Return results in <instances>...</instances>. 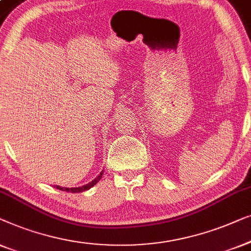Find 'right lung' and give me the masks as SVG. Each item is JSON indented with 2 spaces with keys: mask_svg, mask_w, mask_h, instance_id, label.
I'll use <instances>...</instances> for the list:
<instances>
[{
  "mask_svg": "<svg viewBox=\"0 0 251 251\" xmlns=\"http://www.w3.org/2000/svg\"><path fill=\"white\" fill-rule=\"evenodd\" d=\"M102 175H103V171L100 173V175H99L97 178H94L93 181L90 182L89 184H85V185H83V186H78V188H62V186H59V185H55V188L59 189V190H61V191H66V192H70V193H79V192L86 191V190L91 189L92 186L97 184V183L101 179Z\"/></svg>",
  "mask_w": 251,
  "mask_h": 251,
  "instance_id": "add662e5",
  "label": "right lung"
}]
</instances>
